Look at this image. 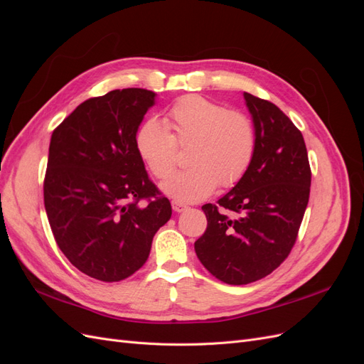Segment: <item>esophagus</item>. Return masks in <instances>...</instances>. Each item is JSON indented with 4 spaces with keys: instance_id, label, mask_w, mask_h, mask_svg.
Here are the masks:
<instances>
[{
    "instance_id": "obj_1",
    "label": "esophagus",
    "mask_w": 364,
    "mask_h": 364,
    "mask_svg": "<svg viewBox=\"0 0 364 364\" xmlns=\"http://www.w3.org/2000/svg\"><path fill=\"white\" fill-rule=\"evenodd\" d=\"M171 206H173V211L174 213H182V211H185L186 208H188L185 203H182L179 200H171Z\"/></svg>"
}]
</instances>
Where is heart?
Listing matches in <instances>:
<instances>
[{"label":"heart","mask_w":364,"mask_h":364,"mask_svg":"<svg viewBox=\"0 0 364 364\" xmlns=\"http://www.w3.org/2000/svg\"><path fill=\"white\" fill-rule=\"evenodd\" d=\"M178 144L190 146L186 159L191 167L161 188L174 200L191 203L206 199L218 185L230 188L245 178L255 156L257 130L245 114L200 95H185L170 107L167 124L151 117L135 134L138 155L158 179L173 173Z\"/></svg>","instance_id":"1"}]
</instances>
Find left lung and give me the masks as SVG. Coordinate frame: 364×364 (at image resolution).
<instances>
[{"instance_id": "8db88e82", "label": "left lung", "mask_w": 364, "mask_h": 364, "mask_svg": "<svg viewBox=\"0 0 364 364\" xmlns=\"http://www.w3.org/2000/svg\"><path fill=\"white\" fill-rule=\"evenodd\" d=\"M245 100L257 130L255 156L217 205L202 206L208 226L194 243L205 269L230 285L267 277L289 257L311 185L301 130L273 103L249 92Z\"/></svg>"}]
</instances>
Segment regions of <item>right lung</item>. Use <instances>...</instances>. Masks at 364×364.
I'll list each match as a JSON object with an SVG mask.
<instances>
[{
  "label": "right lung",
  "mask_w": 364,
  "mask_h": 364,
  "mask_svg": "<svg viewBox=\"0 0 364 364\" xmlns=\"http://www.w3.org/2000/svg\"><path fill=\"white\" fill-rule=\"evenodd\" d=\"M155 98L141 87L90 98L51 135L43 203L53 235L73 266L98 281H123L144 266L171 217L135 147Z\"/></svg>",
  "instance_id": "1"
}]
</instances>
